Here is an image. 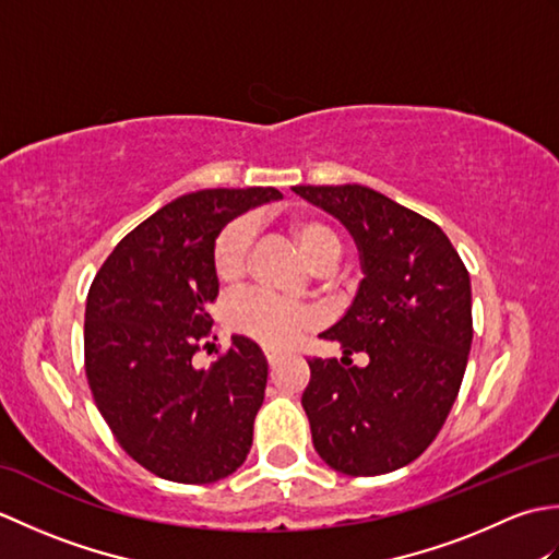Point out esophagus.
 Wrapping results in <instances>:
<instances>
[{"label":"esophagus","mask_w":559,"mask_h":559,"mask_svg":"<svg viewBox=\"0 0 559 559\" xmlns=\"http://www.w3.org/2000/svg\"><path fill=\"white\" fill-rule=\"evenodd\" d=\"M278 358H281V353H278V350H266V360H269V365H271V367L278 362Z\"/></svg>","instance_id":"esophagus-1"}]
</instances>
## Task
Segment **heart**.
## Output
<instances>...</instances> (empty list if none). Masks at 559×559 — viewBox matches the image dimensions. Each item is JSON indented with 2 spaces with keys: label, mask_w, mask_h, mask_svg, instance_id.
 <instances>
[{
  "label": "heart",
  "mask_w": 559,
  "mask_h": 559,
  "mask_svg": "<svg viewBox=\"0 0 559 559\" xmlns=\"http://www.w3.org/2000/svg\"><path fill=\"white\" fill-rule=\"evenodd\" d=\"M290 235L314 271L336 266L341 237L331 225L317 218H293ZM252 240L254 228L247 218H237L218 233L213 242V271L223 286H237L245 278ZM225 324L235 334L252 338L261 346L286 348L317 324V314L310 307L288 305L266 293L249 290L225 305Z\"/></svg>",
  "instance_id": "1"
}]
</instances>
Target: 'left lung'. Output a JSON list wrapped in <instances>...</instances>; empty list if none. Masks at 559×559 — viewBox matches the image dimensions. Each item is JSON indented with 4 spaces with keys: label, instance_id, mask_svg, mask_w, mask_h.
<instances>
[{
    "label": "left lung",
    "instance_id": "obj_1",
    "mask_svg": "<svg viewBox=\"0 0 559 559\" xmlns=\"http://www.w3.org/2000/svg\"><path fill=\"white\" fill-rule=\"evenodd\" d=\"M358 245L362 281L322 331L343 355L310 362L302 408L317 454L346 476H382L432 444L454 406L473 341L471 278L437 223L362 185L293 187Z\"/></svg>",
    "mask_w": 559,
    "mask_h": 559
}]
</instances>
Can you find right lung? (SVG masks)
Here are the masks:
<instances>
[{
	"instance_id": "1",
	"label": "right lung",
	"mask_w": 559,
	"mask_h": 559,
	"mask_svg": "<svg viewBox=\"0 0 559 559\" xmlns=\"http://www.w3.org/2000/svg\"><path fill=\"white\" fill-rule=\"evenodd\" d=\"M273 187L201 189L165 204L105 259L83 324L86 377L117 442L158 478H228L252 447L269 362L233 336L209 370L192 358L218 298L213 242L240 213L276 201Z\"/></svg>"
}]
</instances>
